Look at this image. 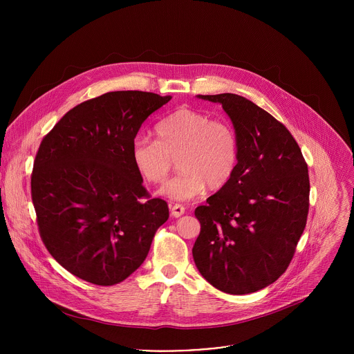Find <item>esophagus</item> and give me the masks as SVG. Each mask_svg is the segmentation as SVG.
I'll return each mask as SVG.
<instances>
[{"label":"esophagus","mask_w":354,"mask_h":354,"mask_svg":"<svg viewBox=\"0 0 354 354\" xmlns=\"http://www.w3.org/2000/svg\"><path fill=\"white\" fill-rule=\"evenodd\" d=\"M169 209H171V216L175 218L183 216L185 210H186L182 205H169Z\"/></svg>","instance_id":"34e87169"}]
</instances>
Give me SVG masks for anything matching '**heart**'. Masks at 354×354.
<instances>
[{
	"mask_svg": "<svg viewBox=\"0 0 354 354\" xmlns=\"http://www.w3.org/2000/svg\"><path fill=\"white\" fill-rule=\"evenodd\" d=\"M158 140L137 136L130 156L137 172L149 183L167 180L178 161L180 174L171 179L161 194L185 201L225 186L238 164V140L234 129L221 120L190 108H180L156 127Z\"/></svg>",
	"mask_w": 354,
	"mask_h": 354,
	"instance_id": "1",
	"label": "heart"
}]
</instances>
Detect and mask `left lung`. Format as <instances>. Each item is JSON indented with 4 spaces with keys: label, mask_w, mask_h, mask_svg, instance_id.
<instances>
[{
    "label": "left lung",
    "mask_w": 354,
    "mask_h": 354,
    "mask_svg": "<svg viewBox=\"0 0 354 354\" xmlns=\"http://www.w3.org/2000/svg\"><path fill=\"white\" fill-rule=\"evenodd\" d=\"M220 104L238 140L231 180L194 210L192 254L200 274L228 294L255 292L288 268L307 224L308 167L290 131L235 93L197 95Z\"/></svg>",
    "instance_id": "obj_1"
}]
</instances>
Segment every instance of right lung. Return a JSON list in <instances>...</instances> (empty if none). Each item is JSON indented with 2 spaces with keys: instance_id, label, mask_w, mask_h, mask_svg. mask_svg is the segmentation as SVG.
Segmentation results:
<instances>
[{
  "instance_id": "add662e5",
  "label": "right lung",
  "mask_w": 354,
  "mask_h": 354,
  "mask_svg": "<svg viewBox=\"0 0 354 354\" xmlns=\"http://www.w3.org/2000/svg\"><path fill=\"white\" fill-rule=\"evenodd\" d=\"M171 97L108 92L73 108L41 140L30 180L39 232L50 255L88 283L127 279L169 217L167 201L148 198L130 149Z\"/></svg>"
}]
</instances>
